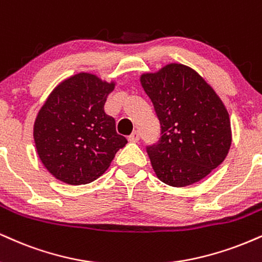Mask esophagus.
I'll return each instance as SVG.
<instances>
[{
  "mask_svg": "<svg viewBox=\"0 0 262 262\" xmlns=\"http://www.w3.org/2000/svg\"><path fill=\"white\" fill-rule=\"evenodd\" d=\"M139 139H140V133L138 130H135L134 133H132L128 138V140L130 141V143H137V141H139Z\"/></svg>",
  "mask_w": 262,
  "mask_h": 262,
  "instance_id": "34e87169",
  "label": "esophagus"
}]
</instances>
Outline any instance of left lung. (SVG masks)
Masks as SVG:
<instances>
[{"instance_id": "8db88e82", "label": "left lung", "mask_w": 262, "mask_h": 262, "mask_svg": "<svg viewBox=\"0 0 262 262\" xmlns=\"http://www.w3.org/2000/svg\"><path fill=\"white\" fill-rule=\"evenodd\" d=\"M140 83L161 124L159 143L146 147L157 178L182 188L209 176L232 144L231 119L216 91L181 63L141 74Z\"/></svg>"}]
</instances>
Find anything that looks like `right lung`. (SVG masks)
I'll return each instance as SVG.
<instances>
[{
  "label": "right lung",
  "mask_w": 262,
  "mask_h": 262,
  "mask_svg": "<svg viewBox=\"0 0 262 262\" xmlns=\"http://www.w3.org/2000/svg\"><path fill=\"white\" fill-rule=\"evenodd\" d=\"M115 85L81 72L61 81L40 108L34 141L41 162L56 179L71 185L94 182L128 143L103 110Z\"/></svg>",
  "instance_id": "right-lung-1"
}]
</instances>
